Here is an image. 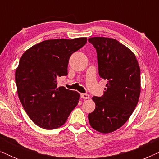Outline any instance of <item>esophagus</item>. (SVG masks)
<instances>
[{
  "mask_svg": "<svg viewBox=\"0 0 159 159\" xmlns=\"http://www.w3.org/2000/svg\"><path fill=\"white\" fill-rule=\"evenodd\" d=\"M81 98L83 99H88L90 98V95L88 94H86V93H82Z\"/></svg>",
  "mask_w": 159,
  "mask_h": 159,
  "instance_id": "esophagus-1",
  "label": "esophagus"
}]
</instances>
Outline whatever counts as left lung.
Segmentation results:
<instances>
[{
	"label": "left lung",
	"mask_w": 159,
	"mask_h": 159,
	"mask_svg": "<svg viewBox=\"0 0 159 159\" xmlns=\"http://www.w3.org/2000/svg\"><path fill=\"white\" fill-rule=\"evenodd\" d=\"M97 52L100 77L107 80L101 97L93 96L95 108L88 114L91 127L110 133L125 125L140 94V69L131 50L118 40L103 37L88 39Z\"/></svg>",
	"instance_id": "1"
}]
</instances>
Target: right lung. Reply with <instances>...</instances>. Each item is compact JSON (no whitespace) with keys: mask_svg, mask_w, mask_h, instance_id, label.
I'll return each mask as SVG.
<instances>
[{"mask_svg":"<svg viewBox=\"0 0 159 159\" xmlns=\"http://www.w3.org/2000/svg\"><path fill=\"white\" fill-rule=\"evenodd\" d=\"M86 43L87 38L47 40L21 56L15 72L17 93L28 116L38 127H61L78 104L80 93L58 88L56 80L67 75L71 55Z\"/></svg>","mask_w":159,"mask_h":159,"instance_id":"obj_1","label":"right lung"}]
</instances>
